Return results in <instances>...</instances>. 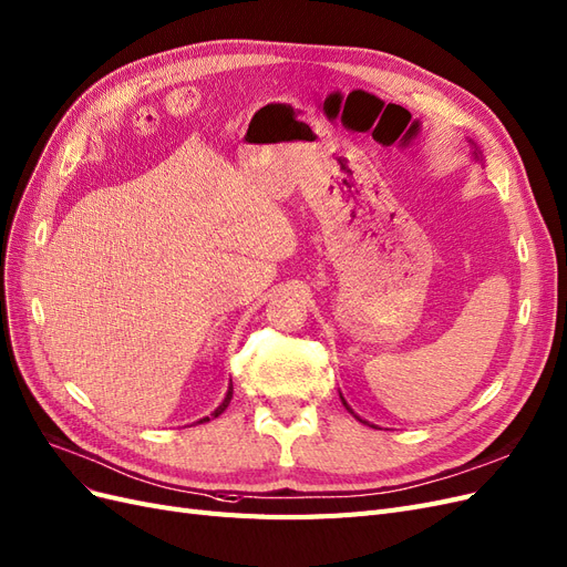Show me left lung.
I'll list each match as a JSON object with an SVG mask.
<instances>
[{
    "mask_svg": "<svg viewBox=\"0 0 567 567\" xmlns=\"http://www.w3.org/2000/svg\"><path fill=\"white\" fill-rule=\"evenodd\" d=\"M470 143H472V141H470ZM472 145H474V143H472ZM474 157H476V159L481 157V152H478V147H476V145H474ZM340 399H342V396H340ZM342 403H344V408L349 410V413H351V415H354V410H351V408L347 405V401H344V399H342ZM354 417H359V415H354ZM359 420H361V417H359Z\"/></svg>",
    "mask_w": 567,
    "mask_h": 567,
    "instance_id": "1",
    "label": "left lung"
}]
</instances>
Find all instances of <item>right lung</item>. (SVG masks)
Segmentation results:
<instances>
[{
  "mask_svg": "<svg viewBox=\"0 0 567 567\" xmlns=\"http://www.w3.org/2000/svg\"><path fill=\"white\" fill-rule=\"evenodd\" d=\"M231 392H234V386H231V382H229V389H227V394H225V401H223L216 410H213L210 417H218V415H223V413H225V408H227V405H229V401H231ZM210 417H204V420H199V422H208Z\"/></svg>",
  "mask_w": 567,
  "mask_h": 567,
  "instance_id": "obj_1",
  "label": "right lung"
}]
</instances>
